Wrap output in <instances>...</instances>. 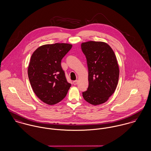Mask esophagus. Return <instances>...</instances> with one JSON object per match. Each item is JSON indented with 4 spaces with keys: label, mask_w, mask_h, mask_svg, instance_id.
Instances as JSON below:
<instances>
[{
    "label": "esophagus",
    "mask_w": 151,
    "mask_h": 151,
    "mask_svg": "<svg viewBox=\"0 0 151 151\" xmlns=\"http://www.w3.org/2000/svg\"><path fill=\"white\" fill-rule=\"evenodd\" d=\"M78 81H73V84L74 85H76V84H78Z\"/></svg>",
    "instance_id": "obj_1"
}]
</instances>
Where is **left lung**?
Segmentation results:
<instances>
[{"instance_id":"obj_1","label":"left lung","mask_w":151,"mask_h":151,"mask_svg":"<svg viewBox=\"0 0 151 151\" xmlns=\"http://www.w3.org/2000/svg\"><path fill=\"white\" fill-rule=\"evenodd\" d=\"M87 59L88 87L83 92L86 101L93 105L106 102L114 93L119 79V66L111 47L104 42L88 41L81 44Z\"/></svg>"}]
</instances>
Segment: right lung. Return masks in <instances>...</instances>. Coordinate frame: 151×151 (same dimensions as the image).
I'll use <instances>...</instances> for the list:
<instances>
[{
    "instance_id": "obj_1",
    "label": "right lung",
    "mask_w": 151,
    "mask_h": 151,
    "mask_svg": "<svg viewBox=\"0 0 151 151\" xmlns=\"http://www.w3.org/2000/svg\"><path fill=\"white\" fill-rule=\"evenodd\" d=\"M72 45L65 43L44 45L32 55L27 73L33 90L43 102L56 104L67 95L71 84L62 69V58Z\"/></svg>"
}]
</instances>
